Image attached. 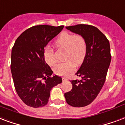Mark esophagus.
Instances as JSON below:
<instances>
[{
  "label": "esophagus",
  "mask_w": 125,
  "mask_h": 125,
  "mask_svg": "<svg viewBox=\"0 0 125 125\" xmlns=\"http://www.w3.org/2000/svg\"><path fill=\"white\" fill-rule=\"evenodd\" d=\"M62 82H65V81L68 80L67 78H64V77H63V78H62Z\"/></svg>",
  "instance_id": "esophagus-1"
}]
</instances>
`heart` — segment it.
Returning <instances> with one entry per match:
<instances>
[{
    "instance_id": "obj_1",
    "label": "heart",
    "mask_w": 125,
    "mask_h": 125,
    "mask_svg": "<svg viewBox=\"0 0 125 125\" xmlns=\"http://www.w3.org/2000/svg\"><path fill=\"white\" fill-rule=\"evenodd\" d=\"M56 46L59 49L66 51L65 60L66 61L57 64L54 67V72L59 76H68L73 71L77 65L82 63L87 54V42L81 35L64 32L61 34L55 42ZM43 59L49 66H53L56 63L53 49L46 47L43 52Z\"/></svg>"
}]
</instances>
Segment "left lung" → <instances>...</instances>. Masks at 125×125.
Instances as JSON below:
<instances>
[{"label":"left lung","instance_id":"8db88e82","mask_svg":"<svg viewBox=\"0 0 125 125\" xmlns=\"http://www.w3.org/2000/svg\"><path fill=\"white\" fill-rule=\"evenodd\" d=\"M72 32L82 36L87 42V54L76 73L81 80H72V89L64 93L68 104L73 107H84L95 99L106 80L111 62L110 42L98 29L80 24L66 27Z\"/></svg>","mask_w":125,"mask_h":125}]
</instances>
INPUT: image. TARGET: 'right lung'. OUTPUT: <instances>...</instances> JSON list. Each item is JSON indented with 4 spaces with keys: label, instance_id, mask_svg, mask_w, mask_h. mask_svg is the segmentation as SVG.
Returning a JSON list of instances; mask_svg holds the SVG:
<instances>
[{
    "label": "right lung",
    "instance_id": "1",
    "mask_svg": "<svg viewBox=\"0 0 125 125\" xmlns=\"http://www.w3.org/2000/svg\"><path fill=\"white\" fill-rule=\"evenodd\" d=\"M59 27L41 25L23 32L15 40L11 56V72L15 91L26 105L32 108L45 106L50 91L62 82L43 59L44 48L61 32Z\"/></svg>",
    "mask_w": 125,
    "mask_h": 125
}]
</instances>
